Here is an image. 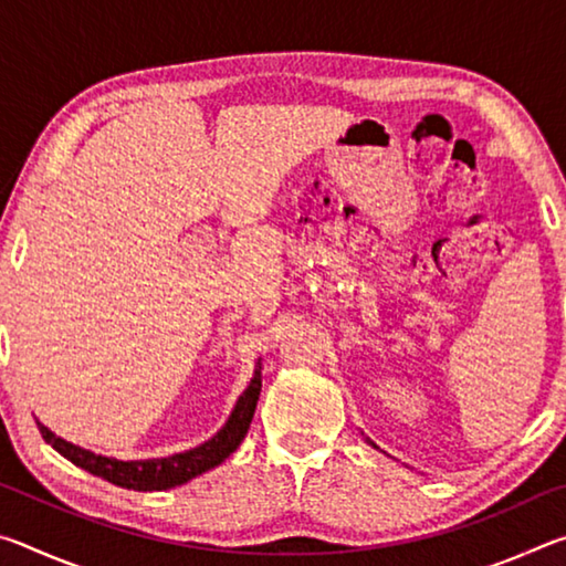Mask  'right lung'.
I'll return each instance as SVG.
<instances>
[{"instance_id": "add662e5", "label": "right lung", "mask_w": 566, "mask_h": 566, "mask_svg": "<svg viewBox=\"0 0 566 566\" xmlns=\"http://www.w3.org/2000/svg\"><path fill=\"white\" fill-rule=\"evenodd\" d=\"M262 391V361H256L254 377L244 389V395L237 399V407L232 415H229L227 424L219 429V432L209 439V442L199 444L189 452L161 457V459H139V462H119V459L94 454L90 449H82L72 442H64L62 437L52 434L50 429L36 421L40 432L46 444H52L56 452L70 459L72 464L87 469V472L97 474L107 482L124 486V490L134 492H159V490H171V486H179L189 482V479L199 476L207 469L222 464L224 459L234 452V449L242 444L249 424H252L256 399H260Z\"/></svg>"}]
</instances>
